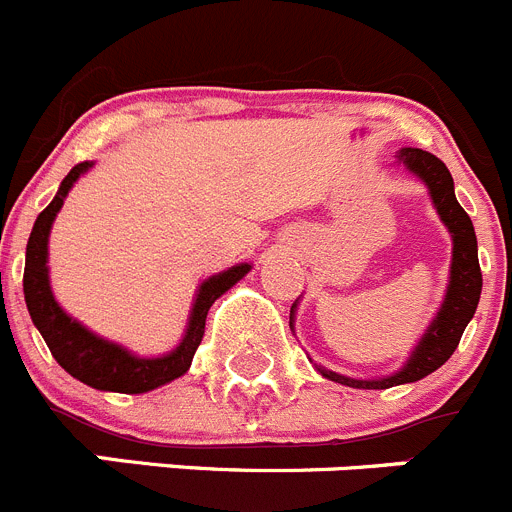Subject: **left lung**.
I'll use <instances>...</instances> for the list:
<instances>
[{"label": "left lung", "mask_w": 512, "mask_h": 512, "mask_svg": "<svg viewBox=\"0 0 512 512\" xmlns=\"http://www.w3.org/2000/svg\"><path fill=\"white\" fill-rule=\"evenodd\" d=\"M396 161L407 166L419 179H424L439 217H442V222L452 232L455 252H452L450 288H447L442 310L437 313V321L429 326V331L419 341L417 351L409 358V364L399 374L379 381H358L321 369L326 379L338 381L343 386H353V389H389V386L396 384L419 381L427 374H432V371H437L455 353V348L460 346L462 333H465L467 323H470L477 303H480L482 272L480 262H477L475 227H472V219L467 217V212L455 199V181H452L450 169L437 156L422 151V148H401L399 154H396ZM290 326H293V310H290Z\"/></svg>", "instance_id": "8db88e82"}]
</instances>
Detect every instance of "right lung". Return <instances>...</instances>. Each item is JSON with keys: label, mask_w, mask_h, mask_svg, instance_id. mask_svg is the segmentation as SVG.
Listing matches in <instances>:
<instances>
[{"label": "right lung", "mask_w": 512, "mask_h": 512, "mask_svg": "<svg viewBox=\"0 0 512 512\" xmlns=\"http://www.w3.org/2000/svg\"><path fill=\"white\" fill-rule=\"evenodd\" d=\"M88 161L73 166L65 179H62L60 191L50 204L40 212L35 227H32L30 242H27V260H25V303L32 315V323L45 338L47 348L55 356L57 364L75 376L83 384L103 391H121V394H143L161 384L179 379L191 366V358L197 353L199 343L204 338V326H207V313L214 300L232 288L237 280H242L250 272V265H237L232 270L214 275L199 288L197 303L191 310V321L186 328V336L176 351L164 358H136L123 351L116 343H108L103 338L93 336L88 328L73 321L70 315L62 313L60 305L55 303L47 280V237L55 214L60 212L62 202L68 197L70 186L78 181V176L88 169Z\"/></svg>", "instance_id": "1"}]
</instances>
